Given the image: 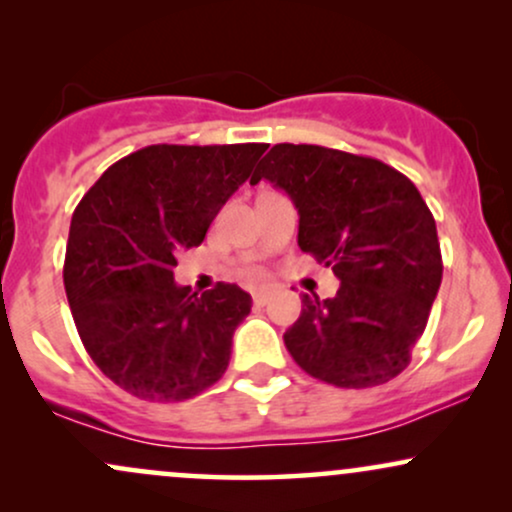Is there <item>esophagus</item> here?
Here are the masks:
<instances>
[{"instance_id": "esophagus-1", "label": "esophagus", "mask_w": 512, "mask_h": 512, "mask_svg": "<svg viewBox=\"0 0 512 512\" xmlns=\"http://www.w3.org/2000/svg\"><path fill=\"white\" fill-rule=\"evenodd\" d=\"M269 296H272V291H269V289H257V291H252V301H255L257 305L267 303Z\"/></svg>"}]
</instances>
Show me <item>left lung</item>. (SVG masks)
I'll list each match as a JSON object with an SVG mask.
<instances>
[{"instance_id":"8db88e82","label":"left lung","mask_w":512,"mask_h":512,"mask_svg":"<svg viewBox=\"0 0 512 512\" xmlns=\"http://www.w3.org/2000/svg\"><path fill=\"white\" fill-rule=\"evenodd\" d=\"M269 180L298 209V248L332 267L337 296H305L284 332L293 361L349 390L383 385L426 330L443 260L436 221L407 175L378 158L276 144L250 185Z\"/></svg>"}]
</instances>
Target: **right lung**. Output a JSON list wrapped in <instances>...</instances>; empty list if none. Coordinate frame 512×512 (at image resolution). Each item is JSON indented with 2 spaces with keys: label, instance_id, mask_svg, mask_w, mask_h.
<instances>
[{
  "label": "right lung",
  "instance_id": "add662e5",
  "mask_svg": "<svg viewBox=\"0 0 512 512\" xmlns=\"http://www.w3.org/2000/svg\"><path fill=\"white\" fill-rule=\"evenodd\" d=\"M267 144H156L113 163L69 226L64 291L76 330L103 375L149 402H182L231 361L250 293L219 284L202 296L173 279Z\"/></svg>",
  "mask_w": 512,
  "mask_h": 512
}]
</instances>
